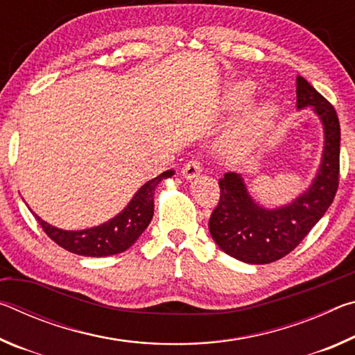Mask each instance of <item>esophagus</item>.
Wrapping results in <instances>:
<instances>
[{
	"label": "esophagus",
	"instance_id": "obj_1",
	"mask_svg": "<svg viewBox=\"0 0 355 355\" xmlns=\"http://www.w3.org/2000/svg\"><path fill=\"white\" fill-rule=\"evenodd\" d=\"M200 172H202V166L197 159L189 161V163L183 167V177L186 180H194L196 177L200 175Z\"/></svg>",
	"mask_w": 355,
	"mask_h": 355
}]
</instances>
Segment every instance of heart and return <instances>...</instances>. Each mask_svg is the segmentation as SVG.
Listing matches in <instances>:
<instances>
[{"mask_svg": "<svg viewBox=\"0 0 355 355\" xmlns=\"http://www.w3.org/2000/svg\"><path fill=\"white\" fill-rule=\"evenodd\" d=\"M254 97V86L249 81H238L228 86L224 97V110L228 114L243 111ZM279 110L271 101L254 107L241 122L236 123L222 141V153L230 159H243L266 141L277 119Z\"/></svg>", "mask_w": 355, "mask_h": 355, "instance_id": "1", "label": "heart"}]
</instances>
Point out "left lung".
Returning <instances> with one entry per match:
<instances>
[{"instance_id": "left-lung-1", "label": "left lung", "mask_w": 355, "mask_h": 355, "mask_svg": "<svg viewBox=\"0 0 355 355\" xmlns=\"http://www.w3.org/2000/svg\"><path fill=\"white\" fill-rule=\"evenodd\" d=\"M296 95L297 110L310 106L322 125L320 167L307 189L275 208L255 202L239 173L219 180L220 199L208 228L220 250L239 261L268 264L290 254L326 214L338 189L340 122L334 106L302 76L296 78Z\"/></svg>"}]
</instances>
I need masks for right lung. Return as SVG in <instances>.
<instances>
[{"label": "right lung", "mask_w": 355, "mask_h": 355, "mask_svg": "<svg viewBox=\"0 0 355 355\" xmlns=\"http://www.w3.org/2000/svg\"><path fill=\"white\" fill-rule=\"evenodd\" d=\"M173 173V171H166L156 178L148 180L137 189L122 211L97 227L84 230H62L40 219L33 209L31 213L46 235L71 254L97 258L116 255L130 249L148 227L153 218L155 191L163 180L171 178Z\"/></svg>", "instance_id": "1"}]
</instances>
